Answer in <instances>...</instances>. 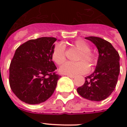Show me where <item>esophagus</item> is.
I'll use <instances>...</instances> for the list:
<instances>
[{
	"instance_id": "34e87169",
	"label": "esophagus",
	"mask_w": 127,
	"mask_h": 127,
	"mask_svg": "<svg viewBox=\"0 0 127 127\" xmlns=\"http://www.w3.org/2000/svg\"><path fill=\"white\" fill-rule=\"evenodd\" d=\"M67 76L70 77V78H74L75 77V76H74V75H68H68H67Z\"/></svg>"
}]
</instances>
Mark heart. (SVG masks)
Wrapping results in <instances>:
<instances>
[{"instance_id": "1", "label": "heart", "mask_w": 127, "mask_h": 127, "mask_svg": "<svg viewBox=\"0 0 127 127\" xmlns=\"http://www.w3.org/2000/svg\"><path fill=\"white\" fill-rule=\"evenodd\" d=\"M72 45L77 48L80 53L77 58L76 63L68 62L60 68L62 74L68 75L82 74L88 72L89 66H94L96 64V57L95 54L90 51L89 44L82 39L74 41ZM52 60L58 65H61L66 61V47L62 43L55 45L52 51Z\"/></svg>"}]
</instances>
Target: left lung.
Listing matches in <instances>:
<instances>
[{"label": "left lung", "mask_w": 127, "mask_h": 127, "mask_svg": "<svg viewBox=\"0 0 127 127\" xmlns=\"http://www.w3.org/2000/svg\"><path fill=\"white\" fill-rule=\"evenodd\" d=\"M95 45L99 51L96 68L94 73L86 77L84 85L77 88L82 97L99 101L108 97L116 87L120 72L119 55L111 44L97 37H87Z\"/></svg>", "instance_id": "obj_1"}]
</instances>
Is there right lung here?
I'll list each match as a JSON object with an SVG mask.
<instances>
[{
  "label": "right lung",
  "instance_id": "right-lung-1",
  "mask_svg": "<svg viewBox=\"0 0 127 127\" xmlns=\"http://www.w3.org/2000/svg\"><path fill=\"white\" fill-rule=\"evenodd\" d=\"M57 40L48 37L30 39L16 50L9 68V84L21 101L38 104L53 94L61 77L51 57Z\"/></svg>",
  "mask_w": 127,
  "mask_h": 127
}]
</instances>
